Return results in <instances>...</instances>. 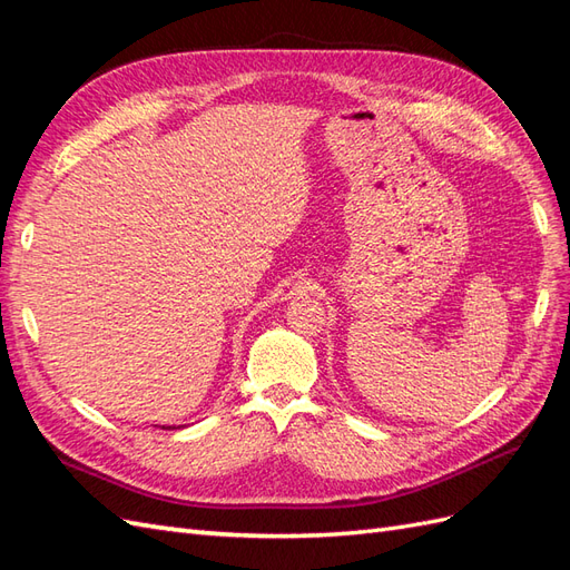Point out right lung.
<instances>
[{"mask_svg": "<svg viewBox=\"0 0 570 570\" xmlns=\"http://www.w3.org/2000/svg\"><path fill=\"white\" fill-rule=\"evenodd\" d=\"M160 429H175V426H160Z\"/></svg>", "mask_w": 570, "mask_h": 570, "instance_id": "right-lung-1", "label": "right lung"}]
</instances>
